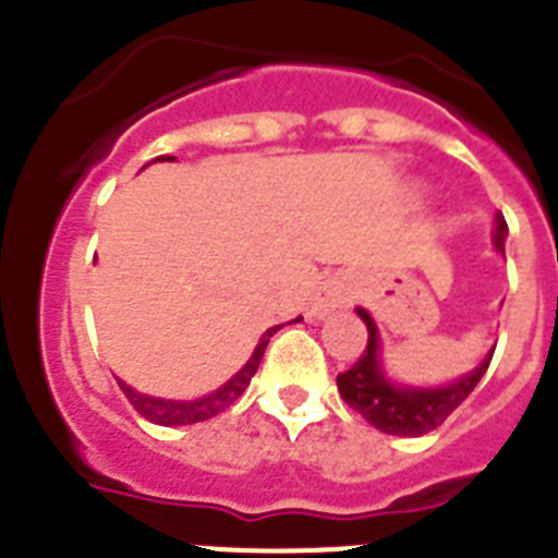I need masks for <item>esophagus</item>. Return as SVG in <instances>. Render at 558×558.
Listing matches in <instances>:
<instances>
[{"label": "esophagus", "instance_id": "esophagus-1", "mask_svg": "<svg viewBox=\"0 0 558 558\" xmlns=\"http://www.w3.org/2000/svg\"><path fill=\"white\" fill-rule=\"evenodd\" d=\"M349 299H352V284H349L347 276H324L318 288L313 290V295H310L307 315L313 322H322V318H327L335 310L347 307Z\"/></svg>", "mask_w": 558, "mask_h": 558}]
</instances>
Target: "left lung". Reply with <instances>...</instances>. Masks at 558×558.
I'll use <instances>...</instances> for the list:
<instances>
[{
    "label": "left lung",
    "mask_w": 558,
    "mask_h": 558,
    "mask_svg": "<svg viewBox=\"0 0 558 558\" xmlns=\"http://www.w3.org/2000/svg\"><path fill=\"white\" fill-rule=\"evenodd\" d=\"M506 240H509V226L502 215H495L492 245L502 256H506ZM354 313L366 324L368 343L357 363L349 372L338 374V391L349 408H354L368 425L388 436H425L436 430L463 399L475 391L495 354V347H492L472 372L450 379L445 386H408L388 374L383 338H379V327L372 313L366 307H354Z\"/></svg>",
    "instance_id": "8db88e82"
}]
</instances>
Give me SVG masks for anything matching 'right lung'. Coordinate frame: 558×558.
<instances>
[{
    "label": "right lung",
    "instance_id": "right-lung-1",
    "mask_svg": "<svg viewBox=\"0 0 558 558\" xmlns=\"http://www.w3.org/2000/svg\"><path fill=\"white\" fill-rule=\"evenodd\" d=\"M156 161H175V156H159ZM293 322H302V318H293ZM284 324H276V327L265 329L259 343L254 347L251 357L245 360V366L229 377L220 388L215 391L204 393V397H195V399H165V397H150V393H142L136 391L133 386H128L125 379H117L120 388L125 391V397L131 399V405L153 422V425H161V427H179V425H195V422H206V418L218 416L220 411H226L229 405H234L236 399L243 397L245 388L251 386V377L256 374L259 363H263V354L265 347H268V340L274 338Z\"/></svg>",
    "mask_w": 558,
    "mask_h": 558
}]
</instances>
